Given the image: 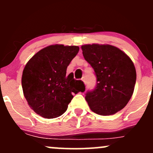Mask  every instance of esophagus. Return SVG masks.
Masks as SVG:
<instances>
[{"label": "esophagus", "instance_id": "obj_1", "mask_svg": "<svg viewBox=\"0 0 153 153\" xmlns=\"http://www.w3.org/2000/svg\"><path fill=\"white\" fill-rule=\"evenodd\" d=\"M81 80H82V81H83V82H85H85H86V79H85V77H82Z\"/></svg>", "mask_w": 153, "mask_h": 153}]
</instances>
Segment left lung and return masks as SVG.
I'll list each match as a JSON object with an SVG mask.
<instances>
[{
  "mask_svg": "<svg viewBox=\"0 0 153 153\" xmlns=\"http://www.w3.org/2000/svg\"><path fill=\"white\" fill-rule=\"evenodd\" d=\"M81 49L97 80L96 88L85 94L89 107L97 114H114L125 107L134 92L137 77L134 63L112 45H85Z\"/></svg>",
  "mask_w": 153,
  "mask_h": 153,
  "instance_id": "left-lung-1",
  "label": "left lung"
}]
</instances>
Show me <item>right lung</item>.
<instances>
[{"label":"right lung","mask_w":153,"mask_h":153,"mask_svg":"<svg viewBox=\"0 0 153 153\" xmlns=\"http://www.w3.org/2000/svg\"><path fill=\"white\" fill-rule=\"evenodd\" d=\"M79 51L78 46L50 45L39 51L26 63L22 85L28 104L41 117L53 119L66 111L73 94L85 91L81 80L66 74Z\"/></svg>","instance_id":"obj_1"}]
</instances>
